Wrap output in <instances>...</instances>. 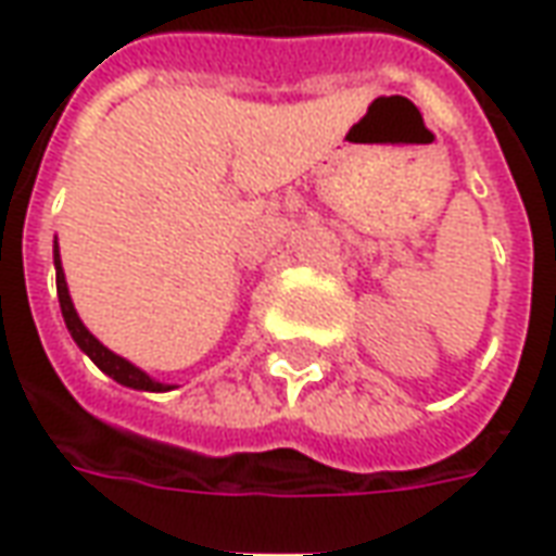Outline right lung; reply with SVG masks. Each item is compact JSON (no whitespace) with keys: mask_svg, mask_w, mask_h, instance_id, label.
Instances as JSON below:
<instances>
[{"mask_svg":"<svg viewBox=\"0 0 556 556\" xmlns=\"http://www.w3.org/2000/svg\"><path fill=\"white\" fill-rule=\"evenodd\" d=\"M53 265H55V291H59V306H62V318H65L67 333L74 337V342L79 345V351L89 357L103 375H110L113 381H118L122 387H130V390H148V393H166L172 390L169 384H160L151 375L142 372L139 366H134L125 357H118L115 351H110L103 345L101 339L89 333V327L83 325V318L74 309V301H71V291H67L65 270H62V255H59V243L53 241Z\"/></svg>","mask_w":556,"mask_h":556,"instance_id":"obj_1","label":"right lung"}]
</instances>
